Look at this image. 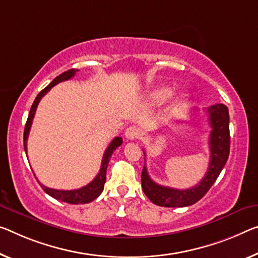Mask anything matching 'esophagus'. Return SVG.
Listing matches in <instances>:
<instances>
[{"label": "esophagus", "instance_id": "34e87169", "mask_svg": "<svg viewBox=\"0 0 258 258\" xmlns=\"http://www.w3.org/2000/svg\"><path fill=\"white\" fill-rule=\"evenodd\" d=\"M124 135H125V137L130 141L137 140V138L141 136V129L136 125H132V126H129V128H126Z\"/></svg>", "mask_w": 258, "mask_h": 258}]
</instances>
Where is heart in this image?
<instances>
[{"label": "heart", "mask_w": 258, "mask_h": 258, "mask_svg": "<svg viewBox=\"0 0 258 258\" xmlns=\"http://www.w3.org/2000/svg\"><path fill=\"white\" fill-rule=\"evenodd\" d=\"M173 94V89L169 88V86H158L157 89H154L151 93H150V102L152 105H159L165 102L166 100L172 97ZM188 96L185 93H179L175 98V100L173 102V108L177 109L184 104L185 100H187Z\"/></svg>", "instance_id": "1"}]
</instances>
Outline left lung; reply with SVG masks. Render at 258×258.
Instances as JSON below:
<instances>
[{
    "label": "left lung",
    "instance_id": "8db88e82",
    "mask_svg": "<svg viewBox=\"0 0 258 258\" xmlns=\"http://www.w3.org/2000/svg\"><path fill=\"white\" fill-rule=\"evenodd\" d=\"M207 113L212 130L209 140L210 164L205 176L195 187L185 190L164 187L150 177L144 164L142 170V188L152 203L165 208L189 207L200 201L218 179L229 154V114L228 108L223 104L210 106Z\"/></svg>",
    "mask_w": 258,
    "mask_h": 258
}]
</instances>
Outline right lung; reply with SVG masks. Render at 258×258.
<instances>
[{"label": "right lung", "instance_id": "add662e5", "mask_svg": "<svg viewBox=\"0 0 258 258\" xmlns=\"http://www.w3.org/2000/svg\"><path fill=\"white\" fill-rule=\"evenodd\" d=\"M77 71L78 69H70L68 71H64V73L60 75V76L55 77L53 79V82H51L48 86H46V88L38 94L37 98H35L33 105L30 109V114H29V117H27L25 129H24V150H25L26 153H27V137H29L31 125H32L35 110H37V107L39 105V102H40L41 98L45 96V94L48 92L54 85L73 78L75 75H76ZM121 144H122L121 137H115L112 142H110V144L108 145V148L106 149V151L104 153V157H102L101 167H100V170H99L98 175L94 177L93 181H91L89 184H86L85 187H82L75 190H57V189H51L48 187H45V185H42L40 183L43 191L48 194V195L53 198H55V200L66 202V203H69V204H85L94 201L102 192V190H104V185L106 182V170H107V166L109 164L110 157H112V154L114 151H115L116 148H118Z\"/></svg>", "mask_w": 258, "mask_h": 258}]
</instances>
